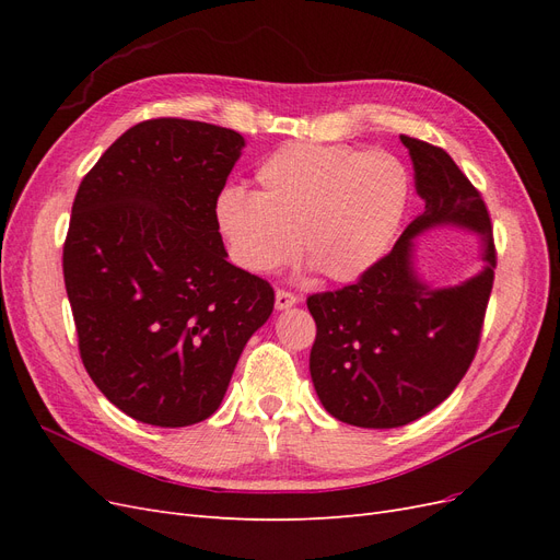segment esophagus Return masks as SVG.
<instances>
[{
    "label": "esophagus",
    "mask_w": 560,
    "mask_h": 560,
    "mask_svg": "<svg viewBox=\"0 0 560 560\" xmlns=\"http://www.w3.org/2000/svg\"><path fill=\"white\" fill-rule=\"evenodd\" d=\"M294 303H299V296H296V294L287 292V290H278V292H276V308H278V311L292 308Z\"/></svg>",
    "instance_id": "34e87169"
}]
</instances>
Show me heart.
<instances>
[{"mask_svg":"<svg viewBox=\"0 0 560 560\" xmlns=\"http://www.w3.org/2000/svg\"><path fill=\"white\" fill-rule=\"evenodd\" d=\"M254 182V194L226 186L214 200L229 257L252 276L276 273L299 245L329 280L362 276L393 245L411 191L397 156L325 142L278 147Z\"/></svg>","mask_w":560,"mask_h":560,"instance_id":"obj_1","label":"heart"}]
</instances>
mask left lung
I'll return each mask as SVG.
<instances>
[{
	"label": "left lung",
	"mask_w": 560,
	"mask_h": 560,
	"mask_svg": "<svg viewBox=\"0 0 560 560\" xmlns=\"http://www.w3.org/2000/svg\"><path fill=\"white\" fill-rule=\"evenodd\" d=\"M425 210L383 259L334 292L308 296L317 325L311 378L325 409L354 428H401L442 404L477 354L498 264L481 194L442 147L399 135ZM439 223L477 230L487 266L471 281L434 291L412 270V238Z\"/></svg>",
	"instance_id": "8db88e82"
}]
</instances>
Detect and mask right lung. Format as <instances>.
Instances as JSON below:
<instances>
[{
    "instance_id": "obj_1",
    "label": "right lung",
    "mask_w": 560,
    "mask_h": 560,
    "mask_svg": "<svg viewBox=\"0 0 560 560\" xmlns=\"http://www.w3.org/2000/svg\"><path fill=\"white\" fill-rule=\"evenodd\" d=\"M243 147L229 128L149 118L79 184L62 273L81 362L100 393L147 425L210 418L273 313V287L226 261L214 222Z\"/></svg>"
}]
</instances>
